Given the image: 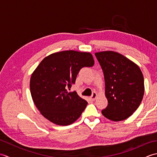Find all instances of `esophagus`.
Listing matches in <instances>:
<instances>
[{
    "label": "esophagus",
    "mask_w": 157,
    "mask_h": 157,
    "mask_svg": "<svg viewBox=\"0 0 157 157\" xmlns=\"http://www.w3.org/2000/svg\"><path fill=\"white\" fill-rule=\"evenodd\" d=\"M96 97H97V94H96V92H93L92 96H90L92 101H95V99H96Z\"/></svg>",
    "instance_id": "1"
}]
</instances>
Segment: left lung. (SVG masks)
<instances>
[{
  "label": "left lung",
  "mask_w": 157,
  "mask_h": 157,
  "mask_svg": "<svg viewBox=\"0 0 157 157\" xmlns=\"http://www.w3.org/2000/svg\"><path fill=\"white\" fill-rule=\"evenodd\" d=\"M95 56L104 73L109 102L102 114L113 121L128 119L139 107L144 96V77L140 69L117 52H98Z\"/></svg>",
  "instance_id": "8db88e82"
}]
</instances>
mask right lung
Listing matches in <instances>:
<instances>
[{
  "instance_id": "obj_1",
  "label": "right lung",
  "mask_w": 157,
  "mask_h": 157,
  "mask_svg": "<svg viewBox=\"0 0 157 157\" xmlns=\"http://www.w3.org/2000/svg\"><path fill=\"white\" fill-rule=\"evenodd\" d=\"M94 64L91 53L65 51L42 60L32 73L30 92L42 116L58 125L74 123L88 105L76 92H69L79 70Z\"/></svg>"
}]
</instances>
